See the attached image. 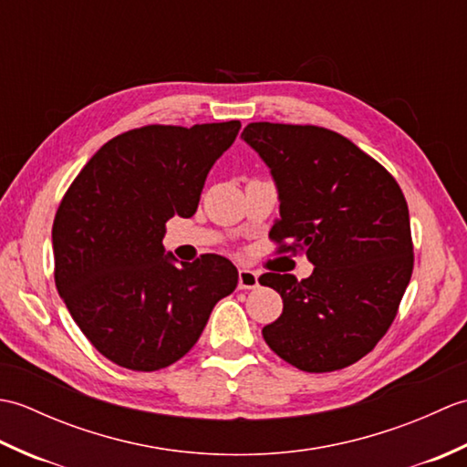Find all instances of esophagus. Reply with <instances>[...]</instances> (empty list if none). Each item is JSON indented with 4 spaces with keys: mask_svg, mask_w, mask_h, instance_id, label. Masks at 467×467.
I'll return each instance as SVG.
<instances>
[{
    "mask_svg": "<svg viewBox=\"0 0 467 467\" xmlns=\"http://www.w3.org/2000/svg\"><path fill=\"white\" fill-rule=\"evenodd\" d=\"M259 286V275L249 269L239 271V289H256Z\"/></svg>",
    "mask_w": 467,
    "mask_h": 467,
    "instance_id": "esophagus-1",
    "label": "esophagus"
}]
</instances>
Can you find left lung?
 I'll use <instances>...</instances> for the list:
<instances>
[{"instance_id":"1","label":"left lung","mask_w":467,"mask_h":467,"mask_svg":"<svg viewBox=\"0 0 467 467\" xmlns=\"http://www.w3.org/2000/svg\"><path fill=\"white\" fill-rule=\"evenodd\" d=\"M243 140L279 192L271 236L281 253H305L313 273H265L283 299L263 327L266 345L296 369L353 365L389 329L413 271L410 211L395 178L345 136L319 126L253 122Z\"/></svg>"}]
</instances>
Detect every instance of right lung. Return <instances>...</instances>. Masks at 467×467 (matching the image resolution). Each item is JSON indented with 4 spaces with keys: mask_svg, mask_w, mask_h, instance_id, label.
Segmentation results:
<instances>
[{
    "mask_svg": "<svg viewBox=\"0 0 467 467\" xmlns=\"http://www.w3.org/2000/svg\"><path fill=\"white\" fill-rule=\"evenodd\" d=\"M239 120L144 126L112 138L67 188L54 218L56 286L98 351L156 371L192 349L214 305L239 283L221 254L181 263L164 253L166 223L191 218L206 174Z\"/></svg>",
    "mask_w": 467,
    "mask_h": 467,
    "instance_id": "right-lung-1",
    "label": "right lung"
}]
</instances>
